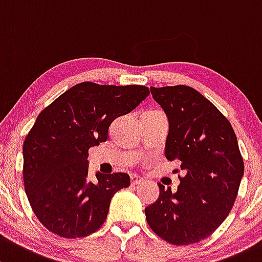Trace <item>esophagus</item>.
Wrapping results in <instances>:
<instances>
[{"label": "esophagus", "mask_w": 262, "mask_h": 262, "mask_svg": "<svg viewBox=\"0 0 262 262\" xmlns=\"http://www.w3.org/2000/svg\"><path fill=\"white\" fill-rule=\"evenodd\" d=\"M130 182H132V184H133V186H137V184L143 183L144 180H143V178L138 174H132L130 176Z\"/></svg>", "instance_id": "34e87169"}]
</instances>
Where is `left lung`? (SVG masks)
I'll return each mask as SVG.
<instances>
[{
	"label": "left lung",
	"instance_id": "8db88e82",
	"mask_svg": "<svg viewBox=\"0 0 262 262\" xmlns=\"http://www.w3.org/2000/svg\"><path fill=\"white\" fill-rule=\"evenodd\" d=\"M167 115L164 154L186 172L177 191L158 183L159 197L145 208L154 232L173 245L208 237L230 213L244 176V161L230 122L208 99L186 85L150 86Z\"/></svg>",
	"mask_w": 262,
	"mask_h": 262
}]
</instances>
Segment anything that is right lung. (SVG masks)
I'll return each mask as SVG.
<instances>
[{
	"label": "right lung",
	"instance_id": "add662e5",
	"mask_svg": "<svg viewBox=\"0 0 262 262\" xmlns=\"http://www.w3.org/2000/svg\"><path fill=\"white\" fill-rule=\"evenodd\" d=\"M149 95L142 85L85 81L66 90L38 114L24 142V183L35 214L49 231L66 238L95 232L110 201L129 187L126 173L88 178V150L108 139L110 124Z\"/></svg>",
	"mask_w": 262,
	"mask_h": 262
}]
</instances>
